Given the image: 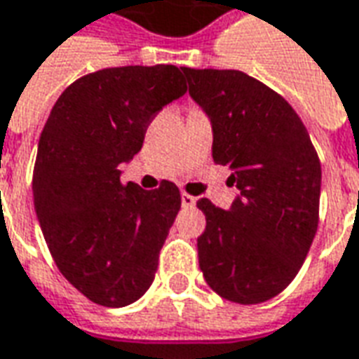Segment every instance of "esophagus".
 <instances>
[{"label":"esophagus","mask_w":359,"mask_h":359,"mask_svg":"<svg viewBox=\"0 0 359 359\" xmlns=\"http://www.w3.org/2000/svg\"><path fill=\"white\" fill-rule=\"evenodd\" d=\"M180 202H182L184 208H192V205L196 204V198L190 196V194H187V192H182V194H180Z\"/></svg>","instance_id":"1"}]
</instances>
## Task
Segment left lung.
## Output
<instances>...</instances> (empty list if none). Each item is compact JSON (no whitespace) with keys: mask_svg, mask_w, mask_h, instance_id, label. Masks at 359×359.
<instances>
[{"mask_svg":"<svg viewBox=\"0 0 359 359\" xmlns=\"http://www.w3.org/2000/svg\"><path fill=\"white\" fill-rule=\"evenodd\" d=\"M212 122V157L239 194L229 210L200 198L198 262L223 299L255 305L285 290L317 233L320 163L290 102L237 69L182 67Z\"/></svg>","mask_w":359,"mask_h":359,"instance_id":"8db88e82","label":"left lung"}]
</instances>
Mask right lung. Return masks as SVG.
Listing matches in <instances>:
<instances>
[{
	"label": "right lung",
	"mask_w": 359,
	"mask_h": 359,
	"mask_svg": "<svg viewBox=\"0 0 359 359\" xmlns=\"http://www.w3.org/2000/svg\"><path fill=\"white\" fill-rule=\"evenodd\" d=\"M187 93L177 66L107 67L60 95L39 140L32 196L42 235L69 284L104 307L137 302L180 210L169 180L122 184L159 110Z\"/></svg>",
	"instance_id": "right-lung-1"
}]
</instances>
